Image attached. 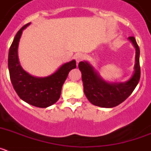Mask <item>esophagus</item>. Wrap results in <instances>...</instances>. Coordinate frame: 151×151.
Masks as SVG:
<instances>
[{
    "label": "esophagus",
    "mask_w": 151,
    "mask_h": 151,
    "mask_svg": "<svg viewBox=\"0 0 151 151\" xmlns=\"http://www.w3.org/2000/svg\"><path fill=\"white\" fill-rule=\"evenodd\" d=\"M84 57H85V56H84L83 54H81V53H79V54H76V60L77 63H78L79 62H81V61L84 59Z\"/></svg>",
    "instance_id": "obj_1"
}]
</instances>
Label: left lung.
<instances>
[{"mask_svg": "<svg viewBox=\"0 0 151 151\" xmlns=\"http://www.w3.org/2000/svg\"><path fill=\"white\" fill-rule=\"evenodd\" d=\"M129 39L135 47V65L134 74L125 83H108L99 76L88 63H78V68L82 72L84 92L92 104L105 108L118 106L127 99L139 82L141 77L139 47L133 36L129 37Z\"/></svg>", "mask_w": 151, "mask_h": 151, "instance_id": "1", "label": "left lung"}]
</instances>
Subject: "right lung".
<instances>
[{
	"label": "right lung",
	"mask_w": 151,
	"mask_h": 151,
	"mask_svg": "<svg viewBox=\"0 0 151 151\" xmlns=\"http://www.w3.org/2000/svg\"><path fill=\"white\" fill-rule=\"evenodd\" d=\"M21 28L16 35L8 55V68L13 88L22 101L37 107L45 108L55 104L60 97L61 89L68 74L76 68V60L63 64L54 74L45 78L32 76L20 66L18 59V45L24 29Z\"/></svg>",
	"instance_id": "1"
}]
</instances>
